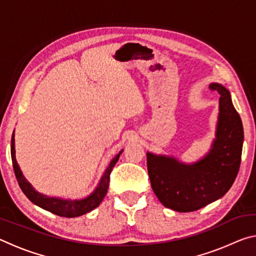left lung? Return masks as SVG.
I'll return each instance as SVG.
<instances>
[{
    "mask_svg": "<svg viewBox=\"0 0 256 256\" xmlns=\"http://www.w3.org/2000/svg\"><path fill=\"white\" fill-rule=\"evenodd\" d=\"M210 90L220 94L216 138L210 154L192 166L174 158L146 154L151 188L166 208L192 212L218 200L235 182L242 160L244 130L228 90L218 84Z\"/></svg>",
    "mask_w": 256,
    "mask_h": 256,
    "instance_id": "obj_1",
    "label": "left lung"
}]
</instances>
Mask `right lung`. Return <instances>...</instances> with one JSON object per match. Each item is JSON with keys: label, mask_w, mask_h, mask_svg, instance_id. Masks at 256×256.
<instances>
[{"label": "right lung", "mask_w": 256, "mask_h": 256, "mask_svg": "<svg viewBox=\"0 0 256 256\" xmlns=\"http://www.w3.org/2000/svg\"><path fill=\"white\" fill-rule=\"evenodd\" d=\"M123 150H120V152L115 156L114 159L112 160L110 166H108L105 172V174L102 177V180L100 183H99L98 188L92 196L84 198V200H60V198H48L42 196V194H40L32 188V186L30 185L27 180H26L24 176L22 175V172H21L16 160L14 134H12L11 138L12 164H14L16 178L18 180V184L20 186V188L22 190V192L24 193V196L36 206H40L42 209L50 211L54 214H58L60 216H66V218H74V216H82L99 206V203H100L102 201V198H105L108 186H110V178L112 167L115 166L116 162H118L120 156Z\"/></svg>", "instance_id": "add662e5"}]
</instances>
